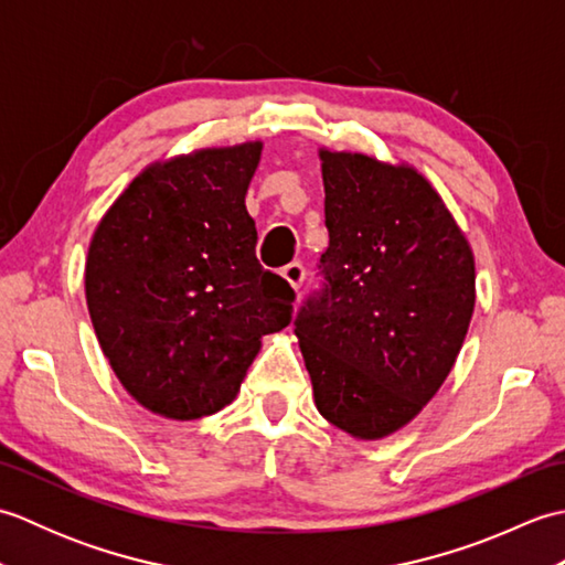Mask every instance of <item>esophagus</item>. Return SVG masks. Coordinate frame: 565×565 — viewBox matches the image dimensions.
Instances as JSON below:
<instances>
[{
	"instance_id": "34e87169",
	"label": "esophagus",
	"mask_w": 565,
	"mask_h": 565,
	"mask_svg": "<svg viewBox=\"0 0 565 565\" xmlns=\"http://www.w3.org/2000/svg\"><path fill=\"white\" fill-rule=\"evenodd\" d=\"M281 276H284L286 281L291 284V289H294V291H298V289H301L303 279H306V269H303V264H301V262H291V264H286V267L281 269Z\"/></svg>"
}]
</instances>
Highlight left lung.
I'll return each mask as SVG.
<instances>
[{
	"label": "left lung",
	"instance_id": "left-lung-1",
	"mask_svg": "<svg viewBox=\"0 0 565 565\" xmlns=\"http://www.w3.org/2000/svg\"><path fill=\"white\" fill-rule=\"evenodd\" d=\"M326 289L296 338L318 413L376 441L435 398L466 340L476 262L429 179L407 162L320 148Z\"/></svg>",
	"mask_w": 565,
	"mask_h": 565
}]
</instances>
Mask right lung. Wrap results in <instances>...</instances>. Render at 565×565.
<instances>
[{"label":"right lung","mask_w":565,"mask_h":565,"mask_svg":"<svg viewBox=\"0 0 565 565\" xmlns=\"http://www.w3.org/2000/svg\"><path fill=\"white\" fill-rule=\"evenodd\" d=\"M262 140L148 164L92 235L84 296L116 379L146 411L199 419L235 401L294 289L257 262L245 209Z\"/></svg>","instance_id":"1"}]
</instances>
